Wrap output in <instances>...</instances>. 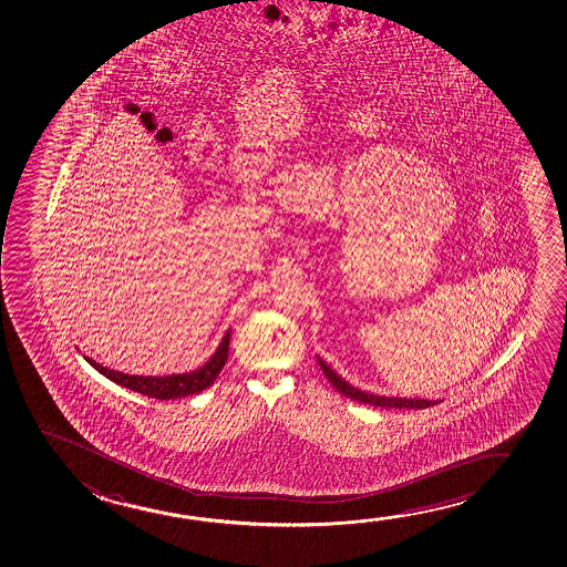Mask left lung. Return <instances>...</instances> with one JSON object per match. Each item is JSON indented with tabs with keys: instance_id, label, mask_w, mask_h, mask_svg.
<instances>
[{
	"instance_id": "8db88e82",
	"label": "left lung",
	"mask_w": 567,
	"mask_h": 567,
	"mask_svg": "<svg viewBox=\"0 0 567 567\" xmlns=\"http://www.w3.org/2000/svg\"><path fill=\"white\" fill-rule=\"evenodd\" d=\"M319 365H321L322 372L329 378L332 388L339 389L342 395L365 403V405L373 406H389V409H426V406L436 405L439 401H429V399H406V398H383V395H373V393H365L362 389L350 385L348 381L342 380L339 373L334 370H330L329 363L317 358Z\"/></svg>"
}]
</instances>
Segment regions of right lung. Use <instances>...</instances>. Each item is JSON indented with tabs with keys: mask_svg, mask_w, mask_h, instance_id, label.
Segmentation results:
<instances>
[{
	"mask_svg": "<svg viewBox=\"0 0 567 567\" xmlns=\"http://www.w3.org/2000/svg\"><path fill=\"white\" fill-rule=\"evenodd\" d=\"M228 342H230V330H227V334L220 340L215 354L202 368H197L195 372L172 373V375H128V373L103 368L102 363L95 362L87 355L84 358L85 362L93 365L97 372L103 373L107 380L115 381L118 385L148 395V398L166 401V399L187 398V395H194V393L209 388L227 362Z\"/></svg>",
	"mask_w": 567,
	"mask_h": 567,
	"instance_id": "1",
	"label": "right lung"
}]
</instances>
